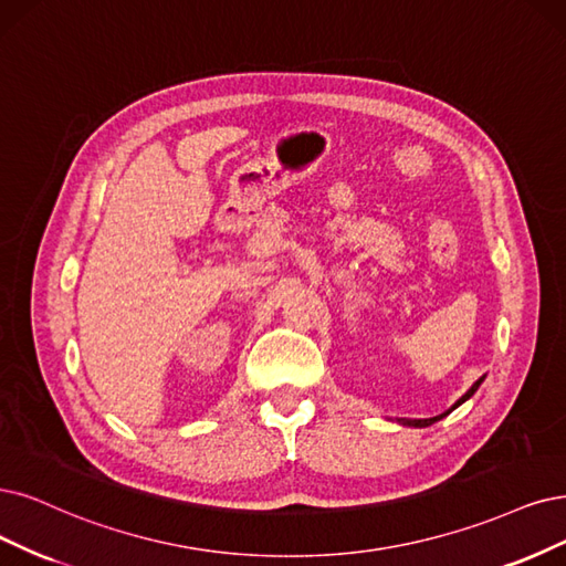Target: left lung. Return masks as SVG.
I'll list each match as a JSON object with an SVG mask.
<instances>
[{"label":"left lung","mask_w":566,"mask_h":566,"mask_svg":"<svg viewBox=\"0 0 566 566\" xmlns=\"http://www.w3.org/2000/svg\"><path fill=\"white\" fill-rule=\"evenodd\" d=\"M483 380H485V375H483V378H480V380H475V382H473V387H471V389L462 396V399H459V401H457L448 412H443V415H436V417H429V420H406V417H401L399 424H403V427H429V424H433V422H438V420H443V417H446V415H450L454 408H459V406H462L464 401H469L471 396L475 394V389L480 387V382H483Z\"/></svg>","instance_id":"1"}]
</instances>
